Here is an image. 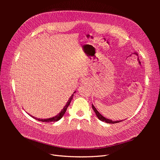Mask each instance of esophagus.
Returning <instances> with one entry per match:
<instances>
[{
	"instance_id": "obj_1",
	"label": "esophagus",
	"mask_w": 160,
	"mask_h": 160,
	"mask_svg": "<svg viewBox=\"0 0 160 160\" xmlns=\"http://www.w3.org/2000/svg\"><path fill=\"white\" fill-rule=\"evenodd\" d=\"M83 82H84V83H85L86 82H87V80L86 79H85V80H83Z\"/></svg>"
}]
</instances>
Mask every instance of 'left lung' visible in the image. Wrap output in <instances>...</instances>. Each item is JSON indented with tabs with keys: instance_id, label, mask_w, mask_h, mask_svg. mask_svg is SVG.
I'll return each instance as SVG.
<instances>
[{
	"instance_id": "1",
	"label": "left lung",
	"mask_w": 160,
	"mask_h": 160,
	"mask_svg": "<svg viewBox=\"0 0 160 160\" xmlns=\"http://www.w3.org/2000/svg\"><path fill=\"white\" fill-rule=\"evenodd\" d=\"M92 108H93V111H95V114L97 115V117L98 118V119L99 120L102 121V122H105L108 123H117L122 122V121H123V120H121V121L120 120L119 121H112L111 119H109L105 118V117H103L102 115L100 114V113H99V111L97 110V109L95 108V106L93 104H92Z\"/></svg>"
}]
</instances>
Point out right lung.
I'll list each match as a JSON object with an SVG mask.
<instances>
[{
  "mask_svg": "<svg viewBox=\"0 0 160 160\" xmlns=\"http://www.w3.org/2000/svg\"><path fill=\"white\" fill-rule=\"evenodd\" d=\"M75 92H74L73 93H75ZM72 97H73V94H72L71 96V98H69L68 101H67V103H66V105H65V107L63 108V109L61 110V112L58 115H57L56 116H55V117H52V118H48V119H38V118L33 117V116H32L31 115H30L31 116L32 118H33L34 119H37L38 121H40V122H48V123H49V122H57V121H59V119H61L62 118V116H63V115L66 112V110H67V108L69 107V105L71 101V100L72 99Z\"/></svg>",
  "mask_w": 160,
  "mask_h": 160,
  "instance_id": "right-lung-1",
  "label": "right lung"
}]
</instances>
